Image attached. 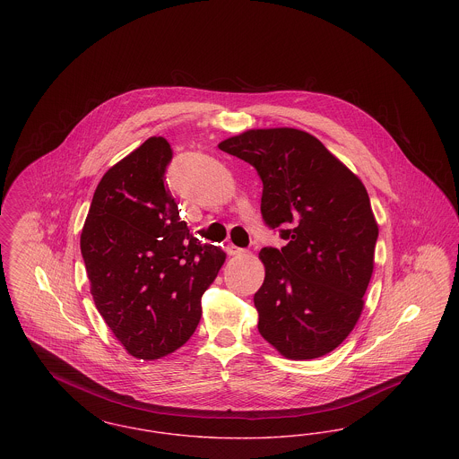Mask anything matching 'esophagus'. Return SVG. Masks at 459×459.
Listing matches in <instances>:
<instances>
[{
	"mask_svg": "<svg viewBox=\"0 0 459 459\" xmlns=\"http://www.w3.org/2000/svg\"><path fill=\"white\" fill-rule=\"evenodd\" d=\"M225 251H227V255H230V256H238L240 253H244V249H240V247L234 246V244H227V246H225Z\"/></svg>",
	"mask_w": 459,
	"mask_h": 459,
	"instance_id": "obj_1",
	"label": "esophagus"
}]
</instances>
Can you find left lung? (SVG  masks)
Listing matches in <instances>:
<instances>
[{
    "label": "left lung",
    "instance_id": "1",
    "mask_svg": "<svg viewBox=\"0 0 459 459\" xmlns=\"http://www.w3.org/2000/svg\"><path fill=\"white\" fill-rule=\"evenodd\" d=\"M256 169L262 215L284 247H263L258 330L289 359L335 350L363 311L378 225L358 175L311 134L251 129L219 144Z\"/></svg>",
    "mask_w": 459,
    "mask_h": 459
}]
</instances>
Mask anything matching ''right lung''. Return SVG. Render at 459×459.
<instances>
[{"instance_id":"add662e5","label":"right lung","mask_w":459,"mask_h":459,"mask_svg":"<svg viewBox=\"0 0 459 459\" xmlns=\"http://www.w3.org/2000/svg\"><path fill=\"white\" fill-rule=\"evenodd\" d=\"M172 148L150 137L100 180L81 234L91 294L126 351L160 359L182 348L201 320V298L225 253L201 244L165 187Z\"/></svg>"}]
</instances>
